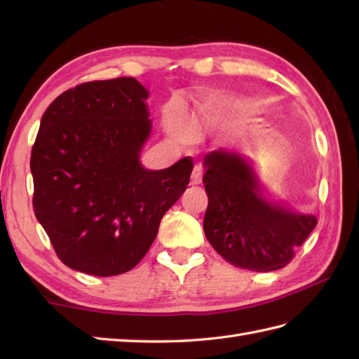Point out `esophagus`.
Masks as SVG:
<instances>
[{"instance_id":"1","label":"esophagus","mask_w":359,"mask_h":359,"mask_svg":"<svg viewBox=\"0 0 359 359\" xmlns=\"http://www.w3.org/2000/svg\"><path fill=\"white\" fill-rule=\"evenodd\" d=\"M202 175H203L202 166H201V165H196L194 170H193V174H191V184H193V185L202 184Z\"/></svg>"}]
</instances>
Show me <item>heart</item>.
Returning <instances> with one entry per match:
<instances>
[{"instance_id":"heart-1","label":"heart","mask_w":359,"mask_h":359,"mask_svg":"<svg viewBox=\"0 0 359 359\" xmlns=\"http://www.w3.org/2000/svg\"><path fill=\"white\" fill-rule=\"evenodd\" d=\"M219 103V98L217 97H210L207 100H203V103L201 104V120L202 121H207L208 118V114L216 109V106Z\"/></svg>"}]
</instances>
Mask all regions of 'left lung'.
<instances>
[{
    "label": "left lung",
    "instance_id": "left-lung-1",
    "mask_svg": "<svg viewBox=\"0 0 359 359\" xmlns=\"http://www.w3.org/2000/svg\"><path fill=\"white\" fill-rule=\"evenodd\" d=\"M203 165L208 194L203 231L212 248L239 269H284L313 231L316 217L270 201L253 168L236 152H208Z\"/></svg>",
    "mask_w": 359,
    "mask_h": 359
}]
</instances>
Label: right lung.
Instances as JSON below:
<instances>
[{"label": "right lung", "instance_id": "obj_1", "mask_svg": "<svg viewBox=\"0 0 359 359\" xmlns=\"http://www.w3.org/2000/svg\"><path fill=\"white\" fill-rule=\"evenodd\" d=\"M148 90L133 77L67 89L41 117L30 154L34 211L65 265L117 276L139 264L189 184L191 157L151 171Z\"/></svg>", "mask_w": 359, "mask_h": 359}]
</instances>
